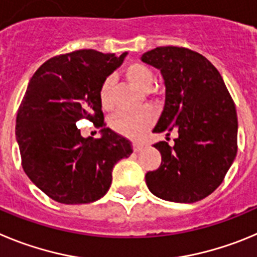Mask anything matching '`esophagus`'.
Returning a JSON list of instances; mask_svg holds the SVG:
<instances>
[{
	"label": "esophagus",
	"instance_id": "34e87169",
	"mask_svg": "<svg viewBox=\"0 0 257 257\" xmlns=\"http://www.w3.org/2000/svg\"><path fill=\"white\" fill-rule=\"evenodd\" d=\"M145 149V145L142 142H134L133 143V151L134 152H140Z\"/></svg>",
	"mask_w": 257,
	"mask_h": 257
}]
</instances>
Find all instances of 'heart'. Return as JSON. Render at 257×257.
<instances>
[{"instance_id":"heart-1","label":"heart","mask_w":257,"mask_h":257,"mask_svg":"<svg viewBox=\"0 0 257 257\" xmlns=\"http://www.w3.org/2000/svg\"><path fill=\"white\" fill-rule=\"evenodd\" d=\"M125 77L132 84L142 91H150L155 83L154 71L141 62H133L126 66ZM112 88H114V78L107 77L102 82L98 91L100 103L105 110H108L112 106ZM151 123L152 114L149 110H141V111L119 110L112 114L108 120V124L115 132L128 137H136L141 134L151 125Z\"/></svg>"}]
</instances>
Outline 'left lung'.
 <instances>
[{
	"mask_svg": "<svg viewBox=\"0 0 257 257\" xmlns=\"http://www.w3.org/2000/svg\"><path fill=\"white\" fill-rule=\"evenodd\" d=\"M159 69L165 84V105L154 133L172 132L174 146L155 143L161 165L146 174L156 197L192 203L207 197L223 182L237 155L235 106L220 73L195 51L157 47L141 57Z\"/></svg>",
	"mask_w": 257,
	"mask_h": 257,
	"instance_id": "8db88e82",
	"label": "left lung"
}]
</instances>
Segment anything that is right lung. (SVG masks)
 I'll return each mask as SVG.
<instances>
[{
    "label": "right lung",
    "instance_id": "add662e5",
    "mask_svg": "<svg viewBox=\"0 0 257 257\" xmlns=\"http://www.w3.org/2000/svg\"><path fill=\"white\" fill-rule=\"evenodd\" d=\"M128 52L120 56L79 50L47 60L34 73L16 116V142L25 174L43 193L66 205L106 195L115 164L132 145L105 128L98 91ZM88 118L103 136L81 137L75 124Z\"/></svg>",
    "mask_w": 257,
    "mask_h": 257
}]
</instances>
